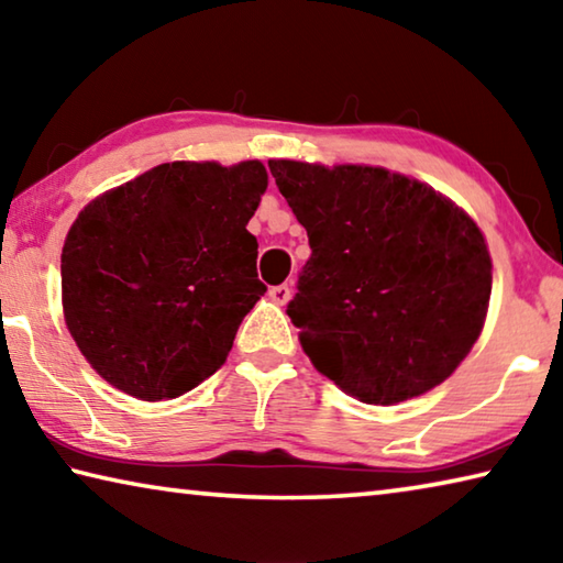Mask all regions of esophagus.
<instances>
[{"instance_id": "1", "label": "esophagus", "mask_w": 563, "mask_h": 563, "mask_svg": "<svg viewBox=\"0 0 563 563\" xmlns=\"http://www.w3.org/2000/svg\"><path fill=\"white\" fill-rule=\"evenodd\" d=\"M271 298L275 300V302H278V305H285V302H288L290 300V288H288V285H273V288H271Z\"/></svg>"}]
</instances>
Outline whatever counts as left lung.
<instances>
[{
    "mask_svg": "<svg viewBox=\"0 0 563 563\" xmlns=\"http://www.w3.org/2000/svg\"><path fill=\"white\" fill-rule=\"evenodd\" d=\"M308 231L288 316L322 375L369 405L424 395L479 338L492 258L479 228L407 176L268 161Z\"/></svg>",
    "mask_w": 563,
    "mask_h": 563,
    "instance_id": "8db88e82",
    "label": "left lung"
}]
</instances>
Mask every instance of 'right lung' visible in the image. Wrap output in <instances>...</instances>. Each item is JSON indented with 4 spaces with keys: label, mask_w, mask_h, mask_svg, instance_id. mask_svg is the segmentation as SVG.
Returning <instances> with one entry per match:
<instances>
[{
    "label": "right lung",
    "mask_w": 563,
    "mask_h": 563,
    "mask_svg": "<svg viewBox=\"0 0 563 563\" xmlns=\"http://www.w3.org/2000/svg\"><path fill=\"white\" fill-rule=\"evenodd\" d=\"M268 174L176 161L91 201L62 251L71 338L131 397L158 402L211 377L268 290L247 221Z\"/></svg>",
    "instance_id": "add662e5"
}]
</instances>
